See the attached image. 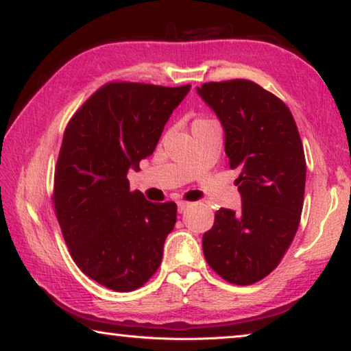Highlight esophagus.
<instances>
[{
    "label": "esophagus",
    "instance_id": "34e87169",
    "mask_svg": "<svg viewBox=\"0 0 351 351\" xmlns=\"http://www.w3.org/2000/svg\"><path fill=\"white\" fill-rule=\"evenodd\" d=\"M189 204H190V203H186V201H178V212H180V213L186 212Z\"/></svg>",
    "mask_w": 351,
    "mask_h": 351
}]
</instances>
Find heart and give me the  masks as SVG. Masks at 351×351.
Segmentation results:
<instances>
[{
	"label": "heart",
	"instance_id": "obj_1",
	"mask_svg": "<svg viewBox=\"0 0 351 351\" xmlns=\"http://www.w3.org/2000/svg\"><path fill=\"white\" fill-rule=\"evenodd\" d=\"M198 122H209V121H207V119H198V121H195L193 123H198Z\"/></svg>",
	"mask_w": 351,
	"mask_h": 351
}]
</instances>
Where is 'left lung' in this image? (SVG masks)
Masks as SVG:
<instances>
[{
	"label": "left lung",
	"mask_w": 351,
	"mask_h": 351,
	"mask_svg": "<svg viewBox=\"0 0 351 351\" xmlns=\"http://www.w3.org/2000/svg\"><path fill=\"white\" fill-rule=\"evenodd\" d=\"M197 91L221 122L241 195V210H217L203 235L204 257L226 282L252 285L277 268L299 228L304 145L288 106L257 83L209 82Z\"/></svg>",
	"instance_id": "8db88e82"
}]
</instances>
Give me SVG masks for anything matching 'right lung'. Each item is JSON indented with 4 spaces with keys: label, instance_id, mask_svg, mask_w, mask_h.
I'll return each mask as SVG.
<instances>
[{
    "label": "right lung",
    "instance_id": "obj_1",
    "mask_svg": "<svg viewBox=\"0 0 351 351\" xmlns=\"http://www.w3.org/2000/svg\"><path fill=\"white\" fill-rule=\"evenodd\" d=\"M190 85L111 82L71 119L54 178L56 215L71 257L119 293L141 288L159 268L176 204L130 192L127 173L154 152Z\"/></svg>",
    "mask_w": 351,
    "mask_h": 351
}]
</instances>
